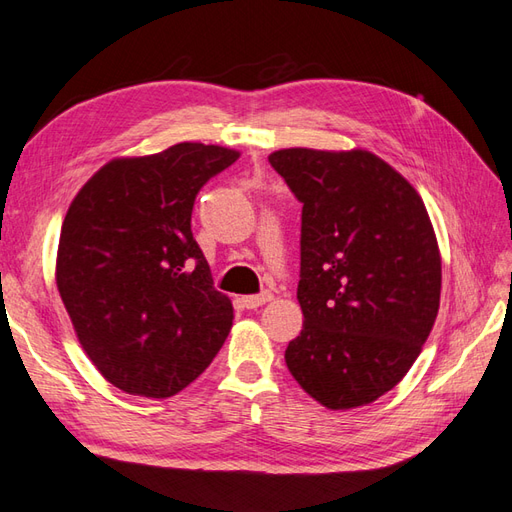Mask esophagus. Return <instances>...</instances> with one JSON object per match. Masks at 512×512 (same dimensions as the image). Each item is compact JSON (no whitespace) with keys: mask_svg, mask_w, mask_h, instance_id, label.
<instances>
[{"mask_svg":"<svg viewBox=\"0 0 512 512\" xmlns=\"http://www.w3.org/2000/svg\"><path fill=\"white\" fill-rule=\"evenodd\" d=\"M271 299H273L271 291H263V293H258V295L243 297V304H245V308H258V306L271 302Z\"/></svg>","mask_w":512,"mask_h":512,"instance_id":"34e87169","label":"esophagus"}]
</instances>
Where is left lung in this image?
I'll return each mask as SVG.
<instances>
[{"label":"left lung","mask_w":512,"mask_h":512,"mask_svg":"<svg viewBox=\"0 0 512 512\" xmlns=\"http://www.w3.org/2000/svg\"><path fill=\"white\" fill-rule=\"evenodd\" d=\"M271 167L302 204L297 299L284 360L332 410L376 402L417 360L439 313L441 256L428 210L365 149H280Z\"/></svg>","instance_id":"left-lung-1"}]
</instances>
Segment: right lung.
I'll return each instance as SVG.
<instances>
[{
    "mask_svg": "<svg viewBox=\"0 0 512 512\" xmlns=\"http://www.w3.org/2000/svg\"><path fill=\"white\" fill-rule=\"evenodd\" d=\"M239 152L178 143L99 169L62 221L56 284L78 339L117 389L171 397L213 363L232 302L193 239L199 189Z\"/></svg>",
    "mask_w": 512,
    "mask_h": 512,
    "instance_id": "right-lung-1",
    "label": "right lung"
}]
</instances>
